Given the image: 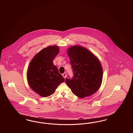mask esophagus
<instances>
[{
	"mask_svg": "<svg viewBox=\"0 0 133 133\" xmlns=\"http://www.w3.org/2000/svg\"><path fill=\"white\" fill-rule=\"evenodd\" d=\"M62 75V76L63 77H64V78H66V72H64V73H63Z\"/></svg>",
	"mask_w": 133,
	"mask_h": 133,
	"instance_id": "34e87169",
	"label": "esophagus"
}]
</instances>
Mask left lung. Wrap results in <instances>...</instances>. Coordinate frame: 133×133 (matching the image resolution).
<instances>
[{"label":"left lung","mask_w":133,"mask_h":133,"mask_svg":"<svg viewBox=\"0 0 133 133\" xmlns=\"http://www.w3.org/2000/svg\"><path fill=\"white\" fill-rule=\"evenodd\" d=\"M67 54L74 75L71 79L66 78V84L78 97L92 95L99 89L102 81L100 61L87 49L79 45L69 47Z\"/></svg>","instance_id":"8db88e82"}]
</instances>
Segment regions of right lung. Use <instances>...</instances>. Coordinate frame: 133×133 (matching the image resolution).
<instances>
[{"label": "right lung", "mask_w": 133, "mask_h": 133, "mask_svg": "<svg viewBox=\"0 0 133 133\" xmlns=\"http://www.w3.org/2000/svg\"><path fill=\"white\" fill-rule=\"evenodd\" d=\"M59 52V47L49 46L36 54L30 62L27 78L30 88L42 97L55 93L58 86L64 81L52 61Z\"/></svg>", "instance_id": "1"}]
</instances>
